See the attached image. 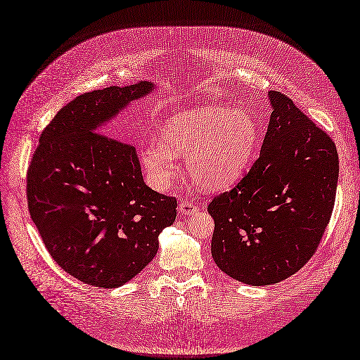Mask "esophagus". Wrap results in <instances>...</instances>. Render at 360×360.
I'll list each match as a JSON object with an SVG mask.
<instances>
[{
	"label": "esophagus",
	"mask_w": 360,
	"mask_h": 360,
	"mask_svg": "<svg viewBox=\"0 0 360 360\" xmlns=\"http://www.w3.org/2000/svg\"><path fill=\"white\" fill-rule=\"evenodd\" d=\"M198 210V206L194 205L193 202H182L179 205V212L182 215H193Z\"/></svg>",
	"instance_id": "1"
}]
</instances>
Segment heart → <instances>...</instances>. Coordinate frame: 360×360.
Returning <instances> with one entry per match:
<instances>
[{
	"label": "heart",
	"instance_id": "obj_1",
	"mask_svg": "<svg viewBox=\"0 0 360 360\" xmlns=\"http://www.w3.org/2000/svg\"><path fill=\"white\" fill-rule=\"evenodd\" d=\"M163 139L141 151L150 182L166 188L178 175L176 154L188 157L193 179L206 190H221L240 178L255 150V120L240 110L202 106L172 117L162 129Z\"/></svg>",
	"mask_w": 360,
	"mask_h": 360
}]
</instances>
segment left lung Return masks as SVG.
<instances>
[{
	"label": "left lung",
	"instance_id": "1",
	"mask_svg": "<svg viewBox=\"0 0 360 360\" xmlns=\"http://www.w3.org/2000/svg\"><path fill=\"white\" fill-rule=\"evenodd\" d=\"M259 157L234 188L212 198V257L236 281H285L316 254L335 205L340 163L328 133L281 91Z\"/></svg>",
	"mask_w": 360,
	"mask_h": 360
}]
</instances>
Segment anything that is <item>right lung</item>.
Returning <instances> with one entry per match:
<instances>
[{
	"instance_id": "add662e5",
	"label": "right lung",
	"mask_w": 360,
	"mask_h": 360,
	"mask_svg": "<svg viewBox=\"0 0 360 360\" xmlns=\"http://www.w3.org/2000/svg\"><path fill=\"white\" fill-rule=\"evenodd\" d=\"M148 82L77 96L51 118L26 172L31 218L51 258L83 283L117 288L155 257L178 202L143 182L130 143L99 131Z\"/></svg>"
}]
</instances>
